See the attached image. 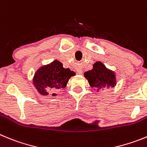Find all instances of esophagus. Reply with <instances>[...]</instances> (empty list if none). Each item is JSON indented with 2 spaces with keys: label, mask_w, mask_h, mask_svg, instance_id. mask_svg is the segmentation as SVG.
Wrapping results in <instances>:
<instances>
[{
  "label": "esophagus",
  "mask_w": 147,
  "mask_h": 147,
  "mask_svg": "<svg viewBox=\"0 0 147 147\" xmlns=\"http://www.w3.org/2000/svg\"><path fill=\"white\" fill-rule=\"evenodd\" d=\"M77 73L79 74H82V71L81 69H78L77 70Z\"/></svg>",
  "instance_id": "obj_1"
}]
</instances>
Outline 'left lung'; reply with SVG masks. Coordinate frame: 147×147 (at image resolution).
I'll return each instance as SVG.
<instances>
[{"label":"left lung","mask_w":147,"mask_h":147,"mask_svg":"<svg viewBox=\"0 0 147 147\" xmlns=\"http://www.w3.org/2000/svg\"><path fill=\"white\" fill-rule=\"evenodd\" d=\"M84 75L90 87L98 90L114 87L117 84L114 71L108 69L101 62L94 63L93 68L84 73Z\"/></svg>","instance_id":"1"}]
</instances>
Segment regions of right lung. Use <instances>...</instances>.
Returning a JSON list of instances; mask_svg holds the SVG:
<instances>
[{
	"mask_svg": "<svg viewBox=\"0 0 147 147\" xmlns=\"http://www.w3.org/2000/svg\"><path fill=\"white\" fill-rule=\"evenodd\" d=\"M75 72L63 68V63L55 60L50 64L41 67L34 75L33 82L35 87L42 95H48L50 92H56L66 87ZM57 95L55 93L52 96Z\"/></svg>",
	"mask_w": 147,
	"mask_h": 147,
	"instance_id": "add662e5",
	"label": "right lung"
}]
</instances>
